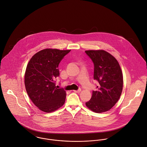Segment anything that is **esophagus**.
I'll return each mask as SVG.
<instances>
[{"label":"esophagus","mask_w":147,"mask_h":147,"mask_svg":"<svg viewBox=\"0 0 147 147\" xmlns=\"http://www.w3.org/2000/svg\"><path fill=\"white\" fill-rule=\"evenodd\" d=\"M81 91V89H79L77 90H74V92H76V93H80Z\"/></svg>","instance_id":"obj_1"}]
</instances>
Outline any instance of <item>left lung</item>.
Returning a JSON list of instances; mask_svg holds the SVG:
<instances>
[{"label":"left lung","instance_id":"1","mask_svg":"<svg viewBox=\"0 0 147 147\" xmlns=\"http://www.w3.org/2000/svg\"><path fill=\"white\" fill-rule=\"evenodd\" d=\"M85 53L94 63V79L99 83L86 106L96 113L107 112L121 96L123 88L122 70L117 60L104 50H86Z\"/></svg>","mask_w":147,"mask_h":147}]
</instances>
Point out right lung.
I'll return each instance as SVG.
<instances>
[{
	"label": "right lung",
	"instance_id": "add662e5",
	"mask_svg": "<svg viewBox=\"0 0 147 147\" xmlns=\"http://www.w3.org/2000/svg\"><path fill=\"white\" fill-rule=\"evenodd\" d=\"M71 50L45 49L35 54L29 61L24 74L26 92L34 105L40 111L51 113L62 107L66 91L55 86L59 76L58 65Z\"/></svg>",
	"mask_w": 147,
	"mask_h": 147
}]
</instances>
